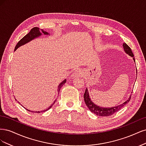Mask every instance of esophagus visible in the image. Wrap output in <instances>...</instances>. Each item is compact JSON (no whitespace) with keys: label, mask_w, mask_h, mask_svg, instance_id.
<instances>
[{"label":"esophagus","mask_w":146,"mask_h":146,"mask_svg":"<svg viewBox=\"0 0 146 146\" xmlns=\"http://www.w3.org/2000/svg\"><path fill=\"white\" fill-rule=\"evenodd\" d=\"M78 74V72H77V71H75V72L72 74V77H75V76H77Z\"/></svg>","instance_id":"esophagus-1"}]
</instances>
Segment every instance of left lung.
I'll list each match as a JSON object with an SVG mask.
<instances>
[{"label": "left lung", "mask_w": 146, "mask_h": 146, "mask_svg": "<svg viewBox=\"0 0 146 146\" xmlns=\"http://www.w3.org/2000/svg\"><path fill=\"white\" fill-rule=\"evenodd\" d=\"M123 47L124 48V51L127 53V54H129L130 56L133 57L134 61H135V58L133 57L134 55L133 54V52H132L130 47L128 46L126 43L123 44ZM83 97H84V100H85V104L87 105V107L89 108V110L92 113H93L94 114H96L97 116H109L112 115V114L118 111L119 110L122 108L123 106L125 105L127 103H129V102L131 99V96H130L129 97V98L121 105L116 106V107H110V108L109 107L104 108V107H100L99 106L96 105V104H94V102H92V101L91 100L90 98L89 92H88L87 88H86Z\"/></svg>", "instance_id": "left-lung-1"}]
</instances>
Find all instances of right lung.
I'll list each match as a JSON object with an SVG mask.
<instances>
[{"instance_id": "1", "label": "right lung", "mask_w": 146, "mask_h": 146, "mask_svg": "<svg viewBox=\"0 0 146 146\" xmlns=\"http://www.w3.org/2000/svg\"><path fill=\"white\" fill-rule=\"evenodd\" d=\"M41 31H42L41 32H40ZM42 33H43V35H49V34H48V33L46 32V31H44L43 30H39V29L38 27H34V28H33L32 29H31V30L30 31V32H29L27 35H26L25 36H24L23 38H22V39H21V40H20L18 42H17V44L16 47H15V51L17 49V48L21 47V46L24 45L25 44L27 43V42H30V41L33 40V39H35V38H38V37H39V36H40L41 35H42ZM66 82V80L65 79V80H64L61 83H60V85H59L58 86V91H57V92H58V94H59V92H60L61 88L62 87V86H63V85H64V84ZM55 100L54 101V104H53L52 105H51L49 107H48V108H47L46 110H44L43 111H30V110H27V108H25V109L27 110V111H31V112H32V113H41V112H44V111H47V110H49V109L52 107L53 105H54V104H55Z\"/></svg>"}]
</instances>
